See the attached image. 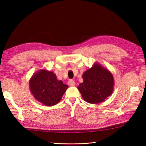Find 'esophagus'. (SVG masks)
Segmentation results:
<instances>
[{"label":"esophagus","instance_id":"34e87169","mask_svg":"<svg viewBox=\"0 0 146 146\" xmlns=\"http://www.w3.org/2000/svg\"><path fill=\"white\" fill-rule=\"evenodd\" d=\"M68 85L70 86H75V85H76V82H75L72 80H69L68 81Z\"/></svg>","mask_w":146,"mask_h":146}]
</instances>
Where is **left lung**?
Wrapping results in <instances>:
<instances>
[{"instance_id":"obj_1","label":"left lung","mask_w":146,"mask_h":146,"mask_svg":"<svg viewBox=\"0 0 146 146\" xmlns=\"http://www.w3.org/2000/svg\"><path fill=\"white\" fill-rule=\"evenodd\" d=\"M83 83L77 87L83 99L90 104L103 102L114 90V78L109 70L98 63L83 74Z\"/></svg>"}]
</instances>
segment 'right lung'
<instances>
[{"label": "right lung", "mask_w": 146, "mask_h": 146, "mask_svg": "<svg viewBox=\"0 0 146 146\" xmlns=\"http://www.w3.org/2000/svg\"><path fill=\"white\" fill-rule=\"evenodd\" d=\"M29 88L37 101L46 106H54L61 100L68 86L58 80L52 71L43 69L30 78Z\"/></svg>", "instance_id": "add662e5"}]
</instances>
